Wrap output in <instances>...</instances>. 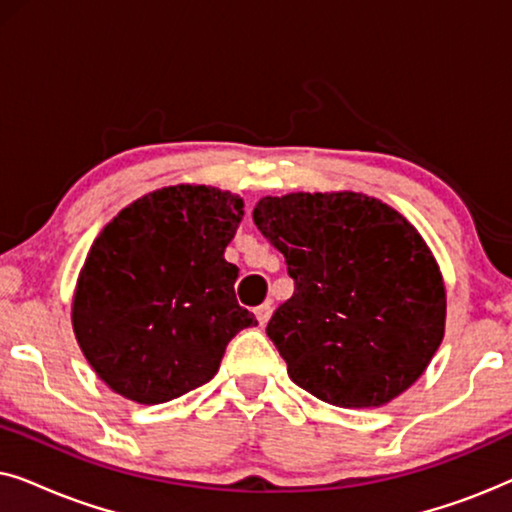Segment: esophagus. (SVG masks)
I'll use <instances>...</instances> for the list:
<instances>
[{"instance_id": "1", "label": "esophagus", "mask_w": 512, "mask_h": 512, "mask_svg": "<svg viewBox=\"0 0 512 512\" xmlns=\"http://www.w3.org/2000/svg\"><path fill=\"white\" fill-rule=\"evenodd\" d=\"M254 312H256V319H258V324L265 326V324H268L270 314H272V303H263V305H258Z\"/></svg>"}]
</instances>
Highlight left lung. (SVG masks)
I'll return each mask as SVG.
<instances>
[{
	"label": "left lung",
	"mask_w": 512,
	"mask_h": 512,
	"mask_svg": "<svg viewBox=\"0 0 512 512\" xmlns=\"http://www.w3.org/2000/svg\"><path fill=\"white\" fill-rule=\"evenodd\" d=\"M254 223L296 284L265 328L291 380L338 408L412 387L445 335V284L417 228L352 191L268 195Z\"/></svg>",
	"instance_id": "1"
}]
</instances>
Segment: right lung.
Masks as SVG:
<instances>
[{"instance_id": "add662e5", "label": "right lung", "mask_w": 512, "mask_h": 512, "mask_svg": "<svg viewBox=\"0 0 512 512\" xmlns=\"http://www.w3.org/2000/svg\"><path fill=\"white\" fill-rule=\"evenodd\" d=\"M244 202L212 186H167L107 223L76 284L72 324L97 377L144 405L216 375L228 342L258 326L223 258Z\"/></svg>"}]
</instances>
